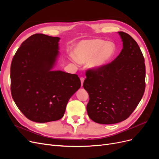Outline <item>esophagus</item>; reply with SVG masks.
<instances>
[{"instance_id": "esophagus-1", "label": "esophagus", "mask_w": 159, "mask_h": 159, "mask_svg": "<svg viewBox=\"0 0 159 159\" xmlns=\"http://www.w3.org/2000/svg\"><path fill=\"white\" fill-rule=\"evenodd\" d=\"M80 80H81V86H82V85H83V84H84V78H82V77H81V78H80Z\"/></svg>"}]
</instances>
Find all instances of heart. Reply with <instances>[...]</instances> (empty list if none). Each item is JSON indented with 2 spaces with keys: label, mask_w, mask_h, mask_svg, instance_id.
Here are the masks:
<instances>
[{
  "label": "heart",
  "mask_w": 159,
  "mask_h": 159,
  "mask_svg": "<svg viewBox=\"0 0 159 159\" xmlns=\"http://www.w3.org/2000/svg\"><path fill=\"white\" fill-rule=\"evenodd\" d=\"M115 52V46L111 42L95 39L81 42L74 50L72 59L80 63L89 61V68L99 70L106 66Z\"/></svg>",
  "instance_id": "obj_1"
}]
</instances>
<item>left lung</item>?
<instances>
[{"label":"left lung","instance_id":"8db88e82","mask_svg":"<svg viewBox=\"0 0 159 159\" xmlns=\"http://www.w3.org/2000/svg\"><path fill=\"white\" fill-rule=\"evenodd\" d=\"M118 33L123 42L119 55L102 69L88 70L84 82L89 96L88 116L100 124L127 119L145 92V64L140 48L128 34Z\"/></svg>","mask_w":159,"mask_h":159}]
</instances>
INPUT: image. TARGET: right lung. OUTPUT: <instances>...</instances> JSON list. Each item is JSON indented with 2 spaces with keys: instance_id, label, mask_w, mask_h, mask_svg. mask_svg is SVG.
<instances>
[{
  "instance_id": "obj_1",
  "label": "right lung",
  "mask_w": 159,
  "mask_h": 159,
  "mask_svg": "<svg viewBox=\"0 0 159 159\" xmlns=\"http://www.w3.org/2000/svg\"><path fill=\"white\" fill-rule=\"evenodd\" d=\"M59 40L58 37L36 34L22 43L13 57L12 97L30 121L60 119L69 99L81 86L78 75L52 70L59 55Z\"/></svg>"
}]
</instances>
